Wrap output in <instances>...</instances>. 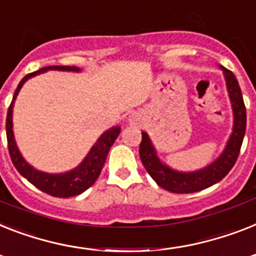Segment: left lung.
<instances>
[{
    "label": "left lung",
    "mask_w": 256,
    "mask_h": 256,
    "mask_svg": "<svg viewBox=\"0 0 256 256\" xmlns=\"http://www.w3.org/2000/svg\"><path fill=\"white\" fill-rule=\"evenodd\" d=\"M225 74L228 90L234 112V128L228 146L217 160L200 171L182 174L174 171L159 162L151 140L146 132H142V142L139 146V156L148 175L158 186L172 193H193L206 189L216 182H221L230 172L240 156L243 136L246 132V106L243 102L238 80L232 70L222 68Z\"/></svg>",
    "instance_id": "left-lung-1"
}]
</instances>
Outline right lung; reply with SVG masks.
<instances>
[{
  "label": "right lung",
  "mask_w": 256,
  "mask_h": 256,
  "mask_svg": "<svg viewBox=\"0 0 256 256\" xmlns=\"http://www.w3.org/2000/svg\"><path fill=\"white\" fill-rule=\"evenodd\" d=\"M48 70H78V67H70V66H51V67H44L39 70H35L32 74H26L16 89V93L13 96V101L10 104L8 109V116H6V138H8V148H9L10 158L13 162L14 167L20 175L27 178L28 182L42 192L47 193L54 197H72L78 196L84 190L94 184L97 178L101 174L105 160H106L108 152L110 147L113 146L114 140L121 132L120 128H113L108 130L105 134L101 135V138L97 140L94 146L92 147L88 156L85 158L84 162L74 168V171L67 172V174H59V175H51V174H44V172L36 171L34 168L28 166L24 162V159L20 156V151L16 148V140L13 135V122H12V114H13V104L16 98L18 92L22 88V85L26 80L30 78L39 74L42 72H46Z\"/></svg>",
  "instance_id": "1"
}]
</instances>
